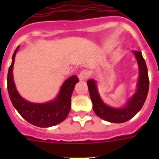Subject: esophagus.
Here are the masks:
<instances>
[{
    "label": "esophagus",
    "mask_w": 159,
    "mask_h": 159,
    "mask_svg": "<svg viewBox=\"0 0 159 159\" xmlns=\"http://www.w3.org/2000/svg\"><path fill=\"white\" fill-rule=\"evenodd\" d=\"M78 77H79V79H80V80L84 81V80H87V78L88 77V75L86 71H81L80 74H79Z\"/></svg>",
    "instance_id": "1"
}]
</instances>
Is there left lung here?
Listing matches in <instances>:
<instances>
[{"label": "left lung", "mask_w": 159, "mask_h": 159, "mask_svg": "<svg viewBox=\"0 0 159 159\" xmlns=\"http://www.w3.org/2000/svg\"><path fill=\"white\" fill-rule=\"evenodd\" d=\"M133 53L139 67L138 83L135 92L128 98L127 102L123 107H116L106 104L99 95L96 81L94 79H90L87 82L94 111L98 117L105 121L114 123H122L128 121L141 110L147 99L149 91L147 64L141 52L133 51Z\"/></svg>", "instance_id": "1"}]
</instances>
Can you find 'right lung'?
<instances>
[{"mask_svg": "<svg viewBox=\"0 0 159 159\" xmlns=\"http://www.w3.org/2000/svg\"><path fill=\"white\" fill-rule=\"evenodd\" d=\"M19 47L14 52L12 64L8 68L7 86L9 98L12 105L26 121L39 127H50L59 124L67 118L71 109V97L79 79L75 75L67 79L60 88L58 95L54 99L43 103L32 102L20 95L13 80L15 57Z\"/></svg>", "mask_w": 159, "mask_h": 159, "instance_id": "obj_1", "label": "right lung"}]
</instances>
